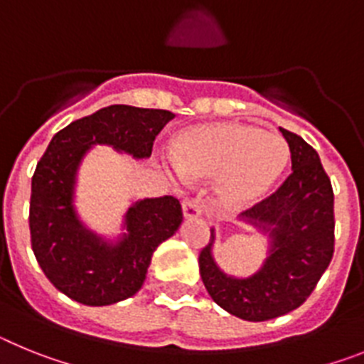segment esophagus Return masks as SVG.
I'll use <instances>...</instances> for the list:
<instances>
[{
    "label": "esophagus",
    "mask_w": 364,
    "mask_h": 364,
    "mask_svg": "<svg viewBox=\"0 0 364 364\" xmlns=\"http://www.w3.org/2000/svg\"><path fill=\"white\" fill-rule=\"evenodd\" d=\"M183 216H185V220L201 216L200 201L194 200V198H185V200H183Z\"/></svg>",
    "instance_id": "esophagus-1"
}]
</instances>
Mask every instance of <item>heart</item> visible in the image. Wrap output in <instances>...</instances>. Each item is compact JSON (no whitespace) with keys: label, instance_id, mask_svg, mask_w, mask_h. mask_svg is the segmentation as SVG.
I'll use <instances>...</instances> for the list:
<instances>
[{"label":"heart","instance_id":"b5f03b06","mask_svg":"<svg viewBox=\"0 0 364 364\" xmlns=\"http://www.w3.org/2000/svg\"><path fill=\"white\" fill-rule=\"evenodd\" d=\"M289 146L257 126L214 122L183 129L168 170L178 181L216 179V198L230 210L262 201L282 178Z\"/></svg>","mask_w":364,"mask_h":364}]
</instances>
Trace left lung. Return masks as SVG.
Segmentation results:
<instances>
[{
	"label": "left lung",
	"instance_id": "8db88e82",
	"mask_svg": "<svg viewBox=\"0 0 364 364\" xmlns=\"http://www.w3.org/2000/svg\"><path fill=\"white\" fill-rule=\"evenodd\" d=\"M291 151V170L269 198L240 214L269 238V255L257 273L236 278L213 257L216 235L200 252V274L218 306L243 321L260 322L304 304L333 257V191L318 154L304 139L280 128Z\"/></svg>",
	"mask_w": 364,
	"mask_h": 364
}]
</instances>
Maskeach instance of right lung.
Returning a JSON list of instances; mask_svg holds the SVG:
<instances>
[{"instance_id":"add662e5","label":"right lung","mask_w":364,"mask_h":364,"mask_svg":"<svg viewBox=\"0 0 364 364\" xmlns=\"http://www.w3.org/2000/svg\"><path fill=\"white\" fill-rule=\"evenodd\" d=\"M173 117L166 109L115 104L50 139L31 185V243L49 282L69 299L109 306L135 295L146 280L154 251L181 225V205L172 196L134 201L124 214L126 232L115 242L87 229L75 208L78 166L91 146L107 144L146 159Z\"/></svg>"}]
</instances>
